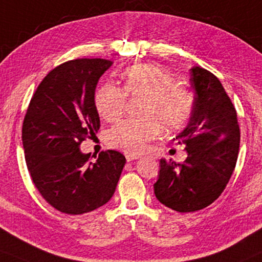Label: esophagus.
<instances>
[{
  "mask_svg": "<svg viewBox=\"0 0 262 262\" xmlns=\"http://www.w3.org/2000/svg\"><path fill=\"white\" fill-rule=\"evenodd\" d=\"M125 158H127L128 162H132V161L139 160V158H140V156L134 155V154H127V155H125Z\"/></svg>",
  "mask_w": 262,
  "mask_h": 262,
  "instance_id": "34e87169",
  "label": "esophagus"
}]
</instances>
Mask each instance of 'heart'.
<instances>
[{"instance_id":"b5f03b06","label":"heart","mask_w":262,"mask_h":262,"mask_svg":"<svg viewBox=\"0 0 262 262\" xmlns=\"http://www.w3.org/2000/svg\"><path fill=\"white\" fill-rule=\"evenodd\" d=\"M123 88L114 83L102 84L95 93L98 114L106 122L123 116L127 97L142 98L140 118L123 120L107 133L108 145L129 154H141L148 142L164 132H175L190 120L194 94L187 85L179 83L173 74L155 64L135 65L123 75Z\"/></svg>"}]
</instances>
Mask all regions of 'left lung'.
Segmentation results:
<instances>
[{"label":"left lung","mask_w":262,"mask_h":262,"mask_svg":"<svg viewBox=\"0 0 262 262\" xmlns=\"http://www.w3.org/2000/svg\"><path fill=\"white\" fill-rule=\"evenodd\" d=\"M194 106L187 127L177 137L186 145L183 163L161 160L156 198L179 213L203 209L216 201L232 175L239 150L237 112L216 76L191 69Z\"/></svg>","instance_id":"obj_1"}]
</instances>
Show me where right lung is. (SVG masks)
Instances as JSON below:
<instances>
[{
	"label": "right lung",
	"instance_id": "add662e5",
	"mask_svg": "<svg viewBox=\"0 0 262 262\" xmlns=\"http://www.w3.org/2000/svg\"><path fill=\"white\" fill-rule=\"evenodd\" d=\"M111 65L100 58L62 62L42 79L26 110V165L41 196L61 213L84 214L107 203L123 170L121 152L101 151L92 162L79 151L100 128L95 88Z\"/></svg>",
	"mask_w": 262,
	"mask_h": 262
}]
</instances>
